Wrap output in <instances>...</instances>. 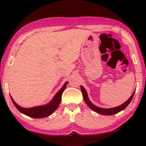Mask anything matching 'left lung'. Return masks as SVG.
Masks as SVG:
<instances>
[{
  "label": "left lung",
  "instance_id": "8db88e82",
  "mask_svg": "<svg viewBox=\"0 0 146 146\" xmlns=\"http://www.w3.org/2000/svg\"><path fill=\"white\" fill-rule=\"evenodd\" d=\"M80 88H81V91H82L84 100L85 102L86 103V104H87L89 107L91 109V110L95 111V112L99 113V114H101V115H115V114H116V113H118V112H120V111H121L124 110V109L126 108L127 106L129 105V104L131 102V101L133 96H134L135 92V91L134 92H133V93L132 94V95L129 97V99H128L126 102H125L124 103H123V104L118 106V107H116V108L104 109V108H101L99 107H97V106H95L93 104L91 103V101L89 100L88 94H87V92H86L85 88L82 86H80Z\"/></svg>",
  "mask_w": 146,
  "mask_h": 146
}]
</instances>
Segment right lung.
<instances>
[{"label":"right lung","mask_w":146,"mask_h":146,"mask_svg":"<svg viewBox=\"0 0 146 146\" xmlns=\"http://www.w3.org/2000/svg\"><path fill=\"white\" fill-rule=\"evenodd\" d=\"M67 84L68 82H66L62 86V88L60 90L56 93V95L54 96L52 100H51L49 103H48V104L44 106H37V107H34L31 108H24L21 107V106H19L17 104H16L10 96L11 99L17 110H18L20 112L23 113V114L28 116V117L35 118L47 117L52 114L58 107V106L61 102L62 95L63 91L65 90Z\"/></svg>","instance_id":"1"}]
</instances>
